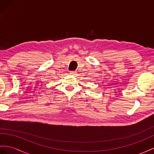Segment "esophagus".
I'll return each mask as SVG.
<instances>
[{
	"mask_svg": "<svg viewBox=\"0 0 154 154\" xmlns=\"http://www.w3.org/2000/svg\"><path fill=\"white\" fill-rule=\"evenodd\" d=\"M69 73L72 74V75H75L77 73V72H75V71H71V72H69Z\"/></svg>",
	"mask_w": 154,
	"mask_h": 154,
	"instance_id": "34e87169",
	"label": "esophagus"
}]
</instances>
